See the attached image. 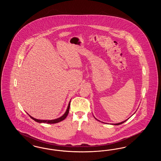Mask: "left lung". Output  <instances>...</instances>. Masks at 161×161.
<instances>
[{
	"instance_id": "left-lung-1",
	"label": "left lung",
	"mask_w": 161,
	"mask_h": 161,
	"mask_svg": "<svg viewBox=\"0 0 161 161\" xmlns=\"http://www.w3.org/2000/svg\"><path fill=\"white\" fill-rule=\"evenodd\" d=\"M96 119V118H95ZM127 119H126V120H125V121H124L123 122H121V123H116V124H113V125H120V124H123V123H124V122H125ZM98 120V119H97ZM98 121H99V120H98Z\"/></svg>"
}]
</instances>
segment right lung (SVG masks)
I'll list each match as a JSON object with an SVG mask.
<instances>
[{
    "mask_svg": "<svg viewBox=\"0 0 161 161\" xmlns=\"http://www.w3.org/2000/svg\"><path fill=\"white\" fill-rule=\"evenodd\" d=\"M70 104V101H69L68 106V108H67V109H66V112L64 114V115H63V116H61V117H60V118H57V119H53V120H41V119H38L34 118L32 117V116L30 115H29V116H30V118H31V119H32L33 120H34L35 121H36V122H37V123H47V124H55V123H59V122H60V121H62L63 120H64V119L67 117V116H68V114H69Z\"/></svg>",
    "mask_w": 161,
    "mask_h": 161,
    "instance_id": "1",
    "label": "right lung"
}]
</instances>
